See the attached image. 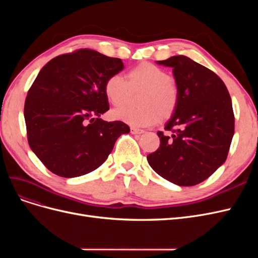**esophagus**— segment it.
I'll return each instance as SVG.
<instances>
[{
    "instance_id": "obj_1",
    "label": "esophagus",
    "mask_w": 258,
    "mask_h": 258,
    "mask_svg": "<svg viewBox=\"0 0 258 258\" xmlns=\"http://www.w3.org/2000/svg\"><path fill=\"white\" fill-rule=\"evenodd\" d=\"M130 131H131L132 135H142V134H144V130L139 129V128H135V127H131Z\"/></svg>"
}]
</instances>
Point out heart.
<instances>
[{
  "label": "heart",
  "instance_id": "1",
  "mask_svg": "<svg viewBox=\"0 0 258 258\" xmlns=\"http://www.w3.org/2000/svg\"><path fill=\"white\" fill-rule=\"evenodd\" d=\"M126 81L120 74H112L104 82V93L108 102L119 106L128 101L131 91L141 89L138 96L140 106H123L112 112L115 119L132 127H150L167 119L175 112L179 92L176 82L165 69L152 62H142L129 70Z\"/></svg>",
  "mask_w": 258,
  "mask_h": 258
}]
</instances>
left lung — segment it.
Here are the masks:
<instances>
[{
	"label": "left lung",
	"instance_id": "1",
	"mask_svg": "<svg viewBox=\"0 0 258 258\" xmlns=\"http://www.w3.org/2000/svg\"><path fill=\"white\" fill-rule=\"evenodd\" d=\"M173 68L179 99L160 146L147 155L156 173L179 186L204 182L225 162L235 134L231 98L213 71L186 56L157 61Z\"/></svg>",
	"mask_w": 258,
	"mask_h": 258
}]
</instances>
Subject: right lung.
<instances>
[{"instance_id":"right-lung-1","label":"right lung","mask_w":258,"mask_h":258,"mask_svg":"<svg viewBox=\"0 0 258 258\" xmlns=\"http://www.w3.org/2000/svg\"><path fill=\"white\" fill-rule=\"evenodd\" d=\"M122 69L120 59L84 48L51 59L38 73L25 102L27 136L52 173L91 172L107 159L116 140L129 134L124 122L100 118L110 108L104 82Z\"/></svg>"}]
</instances>
